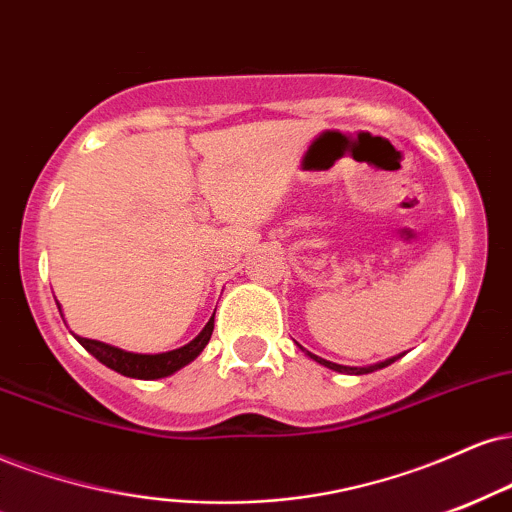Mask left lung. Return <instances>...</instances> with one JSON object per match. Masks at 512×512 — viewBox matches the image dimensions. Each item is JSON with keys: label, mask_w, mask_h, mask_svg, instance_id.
I'll return each mask as SVG.
<instances>
[{"label": "left lung", "mask_w": 512, "mask_h": 512, "mask_svg": "<svg viewBox=\"0 0 512 512\" xmlns=\"http://www.w3.org/2000/svg\"><path fill=\"white\" fill-rule=\"evenodd\" d=\"M300 350H305V348L300 346ZM305 353L310 355L312 360H315V362H319V365H324V367L334 369V372H341V374H369V372H377V369H384V367H389L391 362H396L398 357H403V355H396V357H389V360H384V362H377V365H367V367H346V365H336V362H329V360H324V357H319V355H312L310 350H305Z\"/></svg>", "instance_id": "left-lung-1"}]
</instances>
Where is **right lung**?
<instances>
[{"instance_id":"add662e5","label":"right lung","mask_w":512,"mask_h":512,"mask_svg":"<svg viewBox=\"0 0 512 512\" xmlns=\"http://www.w3.org/2000/svg\"><path fill=\"white\" fill-rule=\"evenodd\" d=\"M212 331H214V317L209 319V322L205 324V329H202L200 334L193 338V341L186 343V346L169 350V353H157V355L128 353V350L109 346V343H102V341H92V338H83V336H76V338H78L80 346L88 350L92 357H97L102 365L114 369V372H119V374H123V377H131V379L152 381V379L169 377V374H174L181 367H186L188 362H193L195 357L202 353V348L209 343Z\"/></svg>"}]
</instances>
